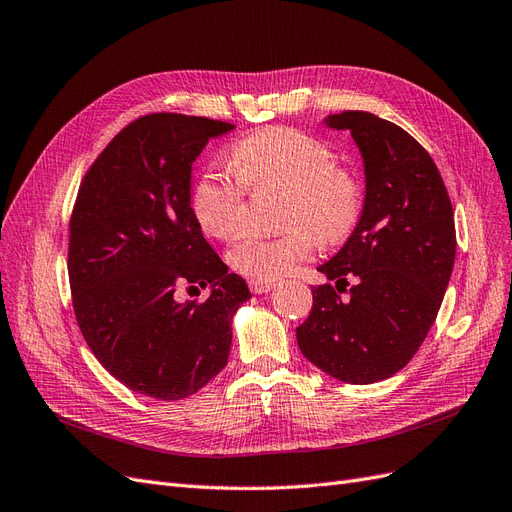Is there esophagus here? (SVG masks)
<instances>
[{"label": "esophagus", "mask_w": 512, "mask_h": 512, "mask_svg": "<svg viewBox=\"0 0 512 512\" xmlns=\"http://www.w3.org/2000/svg\"><path fill=\"white\" fill-rule=\"evenodd\" d=\"M277 284L271 280H250V290L254 294H262V292H271Z\"/></svg>", "instance_id": "1"}]
</instances>
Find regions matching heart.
I'll return each mask as SVG.
<instances>
[{"instance_id":"1","label":"heart","mask_w":512,"mask_h":512,"mask_svg":"<svg viewBox=\"0 0 512 512\" xmlns=\"http://www.w3.org/2000/svg\"><path fill=\"white\" fill-rule=\"evenodd\" d=\"M322 138L297 128H265L230 151L232 173L209 168L192 188V213L207 235L228 239L245 215V190H284L282 237H239L228 265L250 280H277L314 254L316 241L346 243L365 211V188L354 170L333 164Z\"/></svg>"}]
</instances>
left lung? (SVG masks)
<instances>
[{"label":"left lung","mask_w":512,"mask_h":512,"mask_svg":"<svg viewBox=\"0 0 512 512\" xmlns=\"http://www.w3.org/2000/svg\"><path fill=\"white\" fill-rule=\"evenodd\" d=\"M324 121L350 130L361 151L365 211L342 250L318 267L335 286L312 288L297 342L329 376L371 384L406 367L436 322L455 265L453 205L436 162L406 130L365 111Z\"/></svg>","instance_id":"1"}]
</instances>
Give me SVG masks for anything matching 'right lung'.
<instances>
[{
    "label": "right lung",
    "mask_w": 512,
    "mask_h": 512,
    "mask_svg": "<svg viewBox=\"0 0 512 512\" xmlns=\"http://www.w3.org/2000/svg\"><path fill=\"white\" fill-rule=\"evenodd\" d=\"M232 123L151 113L89 166L70 218L74 316L108 374L153 399H183L220 374L232 316L252 297L205 241L192 205V162ZM212 286L203 304L181 287Z\"/></svg>",
    "instance_id": "1"
}]
</instances>
